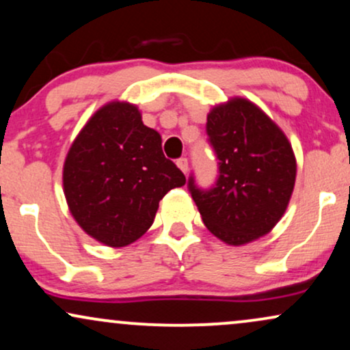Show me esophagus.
Masks as SVG:
<instances>
[{"label": "esophagus", "instance_id": "1", "mask_svg": "<svg viewBox=\"0 0 350 350\" xmlns=\"http://www.w3.org/2000/svg\"><path fill=\"white\" fill-rule=\"evenodd\" d=\"M178 166H179V170L183 171V172H187L189 171V161H187V158H179L178 161Z\"/></svg>", "mask_w": 350, "mask_h": 350}]
</instances>
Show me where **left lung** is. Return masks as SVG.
Returning a JSON list of instances; mask_svg holds the SVG:
<instances>
[{
    "label": "left lung",
    "mask_w": 350,
    "mask_h": 350,
    "mask_svg": "<svg viewBox=\"0 0 350 350\" xmlns=\"http://www.w3.org/2000/svg\"><path fill=\"white\" fill-rule=\"evenodd\" d=\"M208 145L218 176L203 189L190 174L187 189L205 226L231 245L265 236L281 219L295 183V158L280 127L244 98L213 108Z\"/></svg>",
    "instance_id": "obj_1"
}]
</instances>
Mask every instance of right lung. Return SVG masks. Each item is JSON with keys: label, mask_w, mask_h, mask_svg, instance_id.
I'll return each instance as SVG.
<instances>
[{"label": "right lung", "mask_w": 350, "mask_h": 350, "mask_svg": "<svg viewBox=\"0 0 350 350\" xmlns=\"http://www.w3.org/2000/svg\"><path fill=\"white\" fill-rule=\"evenodd\" d=\"M63 184L83 231L106 245L124 247L147 232L158 203L184 185L185 176L165 157L160 134L144 126L139 109L113 101L74 140Z\"/></svg>", "instance_id": "add662e5"}]
</instances>
